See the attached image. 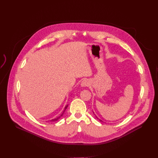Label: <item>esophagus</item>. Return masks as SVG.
Segmentation results:
<instances>
[{"label": "esophagus", "instance_id": "obj_1", "mask_svg": "<svg viewBox=\"0 0 158 158\" xmlns=\"http://www.w3.org/2000/svg\"><path fill=\"white\" fill-rule=\"evenodd\" d=\"M89 84H90L89 81L87 79H85V80H83V81L81 82V86L82 87H84L88 86Z\"/></svg>", "mask_w": 158, "mask_h": 158}]
</instances>
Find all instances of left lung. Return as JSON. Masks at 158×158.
Segmentation results:
<instances>
[{"instance_id":"obj_1","label":"left lung","mask_w":158,"mask_h":158,"mask_svg":"<svg viewBox=\"0 0 158 158\" xmlns=\"http://www.w3.org/2000/svg\"><path fill=\"white\" fill-rule=\"evenodd\" d=\"M93 113H94V112H93ZM95 116H96V118H97V119H99V121H101V122H103V121H102V120H101V119H99V118H98V116H96V115H95Z\"/></svg>"}]
</instances>
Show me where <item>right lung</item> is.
I'll list each match as a JSON object with an SVG mask.
<instances>
[{"mask_svg":"<svg viewBox=\"0 0 158 158\" xmlns=\"http://www.w3.org/2000/svg\"><path fill=\"white\" fill-rule=\"evenodd\" d=\"M67 106H68V105H66L65 106V107H64V110H63V112H62V113L59 116H58V117H57L56 118H54V119H52V120H51V121H57L58 119H59L62 116V115H63V114L64 113V111L65 110V109H67Z\"/></svg>","mask_w":158,"mask_h":158,"instance_id":"right-lung-1","label":"right lung"}]
</instances>
